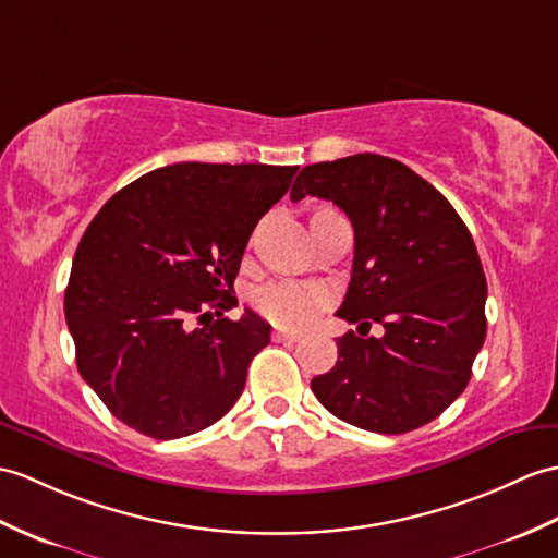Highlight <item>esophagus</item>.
<instances>
[{"mask_svg":"<svg viewBox=\"0 0 558 558\" xmlns=\"http://www.w3.org/2000/svg\"><path fill=\"white\" fill-rule=\"evenodd\" d=\"M270 338H274V342H290V344L300 342V335H292V332H284V330H274Z\"/></svg>","mask_w":558,"mask_h":558,"instance_id":"esophagus-1","label":"esophagus"}]
</instances>
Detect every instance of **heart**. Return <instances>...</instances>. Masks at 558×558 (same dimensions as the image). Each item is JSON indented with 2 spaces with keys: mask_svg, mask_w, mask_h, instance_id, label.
<instances>
[{
  "mask_svg": "<svg viewBox=\"0 0 558 558\" xmlns=\"http://www.w3.org/2000/svg\"><path fill=\"white\" fill-rule=\"evenodd\" d=\"M254 304L258 314L276 323V326L300 330L306 328L318 316V311L328 304V292L314 288V284L274 282L256 292Z\"/></svg>",
  "mask_w": 558,
  "mask_h": 558,
  "instance_id": "1",
  "label": "heart"
}]
</instances>
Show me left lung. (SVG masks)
Listing matches in <instances>:
<instances>
[{
  "label": "left lung",
  "instance_id": "1",
  "mask_svg": "<svg viewBox=\"0 0 558 558\" xmlns=\"http://www.w3.org/2000/svg\"><path fill=\"white\" fill-rule=\"evenodd\" d=\"M330 199L352 220L354 266L338 316V364L311 380L332 416L380 435L435 421L471 380L487 332V280L442 192L380 154L311 163L292 202ZM371 322L386 328L368 339Z\"/></svg>",
  "mask_w": 558,
  "mask_h": 558
}]
</instances>
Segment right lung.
Segmentation results:
<instances>
[{
	"instance_id": "add662e5",
	"label": "right lung",
	"mask_w": 558,
	"mask_h": 558,
	"mask_svg": "<svg viewBox=\"0 0 558 558\" xmlns=\"http://www.w3.org/2000/svg\"><path fill=\"white\" fill-rule=\"evenodd\" d=\"M294 173L266 163L163 166L116 192L87 226L63 311L77 371L121 423L178 439L240 399L270 326L250 308L240 320L223 311L238 304L232 282L252 230Z\"/></svg>"
}]
</instances>
